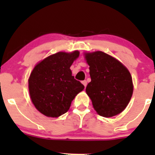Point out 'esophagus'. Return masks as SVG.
I'll list each match as a JSON object with an SVG mask.
<instances>
[{
  "instance_id": "esophagus-1",
  "label": "esophagus",
  "mask_w": 155,
  "mask_h": 155,
  "mask_svg": "<svg viewBox=\"0 0 155 155\" xmlns=\"http://www.w3.org/2000/svg\"><path fill=\"white\" fill-rule=\"evenodd\" d=\"M82 83L83 84V85H84V86H85V87H86V86H87V81H86V80L82 81Z\"/></svg>"
}]
</instances>
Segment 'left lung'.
Listing matches in <instances>:
<instances>
[{"instance_id": "1", "label": "left lung", "mask_w": 155, "mask_h": 155, "mask_svg": "<svg viewBox=\"0 0 155 155\" xmlns=\"http://www.w3.org/2000/svg\"><path fill=\"white\" fill-rule=\"evenodd\" d=\"M85 58L91 79L86 93L94 109L106 118L121 113L133 94L130 72L121 62L103 51L87 53Z\"/></svg>"}]
</instances>
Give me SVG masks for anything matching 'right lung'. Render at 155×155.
<instances>
[{
    "mask_svg": "<svg viewBox=\"0 0 155 155\" xmlns=\"http://www.w3.org/2000/svg\"><path fill=\"white\" fill-rule=\"evenodd\" d=\"M79 52H58L37 64L28 79L29 93L36 109L48 117L66 113L84 85L72 76L70 66Z\"/></svg>",
    "mask_w": 155,
    "mask_h": 155,
    "instance_id": "1",
    "label": "right lung"
}]
</instances>
